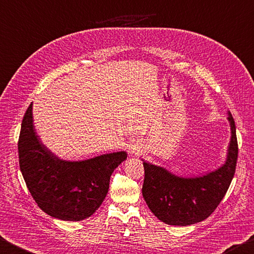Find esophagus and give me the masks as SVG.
<instances>
[{
	"mask_svg": "<svg viewBox=\"0 0 254 254\" xmlns=\"http://www.w3.org/2000/svg\"><path fill=\"white\" fill-rule=\"evenodd\" d=\"M130 152H131V154L140 155L141 153L144 152V149H143V147H141L140 145H138V144H134V145H131V147H130Z\"/></svg>",
	"mask_w": 254,
	"mask_h": 254,
	"instance_id": "obj_1",
	"label": "esophagus"
}]
</instances>
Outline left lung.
Wrapping results in <instances>:
<instances>
[{
  "label": "left lung",
  "mask_w": 254,
  "mask_h": 254,
  "mask_svg": "<svg viewBox=\"0 0 254 254\" xmlns=\"http://www.w3.org/2000/svg\"><path fill=\"white\" fill-rule=\"evenodd\" d=\"M228 119L231 126L228 158L216 171L188 179L143 162V196L158 220L170 225L186 226L207 219L219 206L233 180L238 161L235 123L230 113Z\"/></svg>",
  "instance_id": "1"
}]
</instances>
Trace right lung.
Instances as JSON below:
<instances>
[{
    "label": "right lung",
    "instance_id": "right-lung-1",
    "mask_svg": "<svg viewBox=\"0 0 254 254\" xmlns=\"http://www.w3.org/2000/svg\"><path fill=\"white\" fill-rule=\"evenodd\" d=\"M17 149L20 170L35 203L48 215L62 221L91 216L108 193L115 168L127 158L126 152L80 162L57 157L35 132L32 102L22 120Z\"/></svg>",
    "mask_w": 254,
    "mask_h": 254
}]
</instances>
